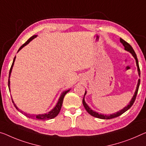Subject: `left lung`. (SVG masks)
Wrapping results in <instances>:
<instances>
[{"label": "left lung", "mask_w": 146, "mask_h": 146, "mask_svg": "<svg viewBox=\"0 0 146 146\" xmlns=\"http://www.w3.org/2000/svg\"><path fill=\"white\" fill-rule=\"evenodd\" d=\"M120 42L121 43L123 46L125 47V50L129 51L132 54V55L133 56L134 59L136 60V66H137V68H138V75L140 76V68H139V64H138V60L137 59V56H136V54L134 52V51L133 50V48H132V46L130 45L129 43H127V42H125L124 40H123L122 38H120ZM140 79H139L138 81V84H137V86H136V91H135V93H134V95H133V98H132V99L131 101H130L129 104L127 105V106H125L124 108L122 109L121 110L117 112H116L115 113H113V114H110V115H104V114H102V113H98L97 112H96L95 111L92 110L89 107L88 105L86 104V101H85V99H84V97L83 98V104H84V106L85 108V109L86 110V111L88 112V113L91 115L92 116H93V117H97V118H99V119H112V118H114V117H117L118 116H119L123 114V113H125V111H127L128 110H129L130 108H131L132 106H133V104H134V101H135V99H136V95H137V93H138V88H139V86H140ZM87 92L86 91V93H85V95H86Z\"/></svg>", "instance_id": "left-lung-1"}]
</instances>
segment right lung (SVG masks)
Instances as JSON below:
<instances>
[{"label":"right lung","mask_w":146,"mask_h":146,"mask_svg":"<svg viewBox=\"0 0 146 146\" xmlns=\"http://www.w3.org/2000/svg\"><path fill=\"white\" fill-rule=\"evenodd\" d=\"M37 36V35H34L33 36H31L30 38H29L27 41L25 43L23 44L22 46L20 47L19 49L18 50V51H20L21 50L22 48H23L24 46H25L26 45H27L29 42H30L31 40H33ZM17 51V52H18ZM15 57H14V59H13V62H12V66H11L10 68V72H9V79H8V87H9V90L10 91V74H11V72H12V68H13V64H14V62H15ZM70 89H68V90L65 91L64 92H62L61 95L60 96V97L59 98V100H58V102L57 103V104L55 105V106L50 111L48 112V113H44V114H38V115H30V114H27L26 113H25V112L22 111L21 110H19L18 108L16 106V105L14 104V102H13V100H12V102L13 103V105H14V106L15 107V108H16L17 110L19 111L20 112H21L22 113H23L25 115L27 116V117H28L29 118H33V119H38V120H48V119H51L55 117L56 116H57L58 114H59V111L60 110V109H61V107H62V102H63V99H64V96H65L66 94L68 93V92L70 91Z\"/></svg>","instance_id":"obj_1"}]
</instances>
